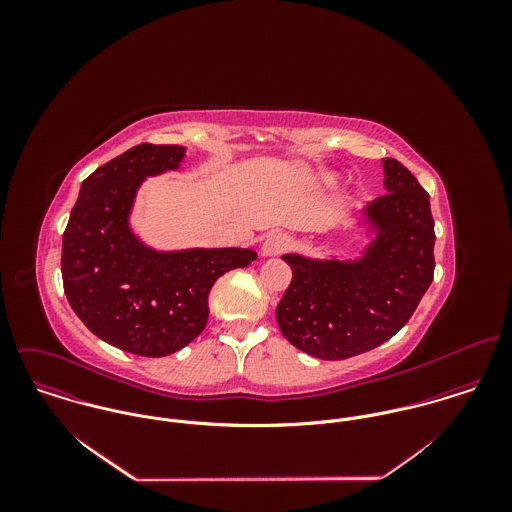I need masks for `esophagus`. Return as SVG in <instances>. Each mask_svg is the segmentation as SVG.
<instances>
[{
    "instance_id": "obj_1",
    "label": "esophagus",
    "mask_w": 512,
    "mask_h": 512,
    "mask_svg": "<svg viewBox=\"0 0 512 512\" xmlns=\"http://www.w3.org/2000/svg\"><path fill=\"white\" fill-rule=\"evenodd\" d=\"M290 248V236L284 232H272L262 244V256H278Z\"/></svg>"
}]
</instances>
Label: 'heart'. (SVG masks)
<instances>
[{
    "mask_svg": "<svg viewBox=\"0 0 512 512\" xmlns=\"http://www.w3.org/2000/svg\"><path fill=\"white\" fill-rule=\"evenodd\" d=\"M323 181L333 183V181H335V175H333V173H325V175H323Z\"/></svg>",
    "mask_w": 512,
    "mask_h": 512,
    "instance_id": "1",
    "label": "heart"
}]
</instances>
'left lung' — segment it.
I'll use <instances>...</instances> for the list:
<instances>
[{
	"instance_id": "1",
	"label": "left lung",
	"mask_w": 512,
	"mask_h": 512,
	"mask_svg": "<svg viewBox=\"0 0 512 512\" xmlns=\"http://www.w3.org/2000/svg\"><path fill=\"white\" fill-rule=\"evenodd\" d=\"M386 193L361 211L370 242L361 258L284 254L292 284L276 309L299 351L341 361L394 337L434 280L430 195L396 159H382Z\"/></svg>"
}]
</instances>
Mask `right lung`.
<instances>
[{
  "label": "right lung",
  "mask_w": 512,
  "mask_h": 512,
  "mask_svg": "<svg viewBox=\"0 0 512 512\" xmlns=\"http://www.w3.org/2000/svg\"><path fill=\"white\" fill-rule=\"evenodd\" d=\"M183 146L140 144L88 175L63 234V286L78 319L102 341L140 357H165L207 325L222 274L258 258L250 248L155 250L130 215L147 177L179 169Z\"/></svg>",
  "instance_id": "right-lung-1"
}]
</instances>
